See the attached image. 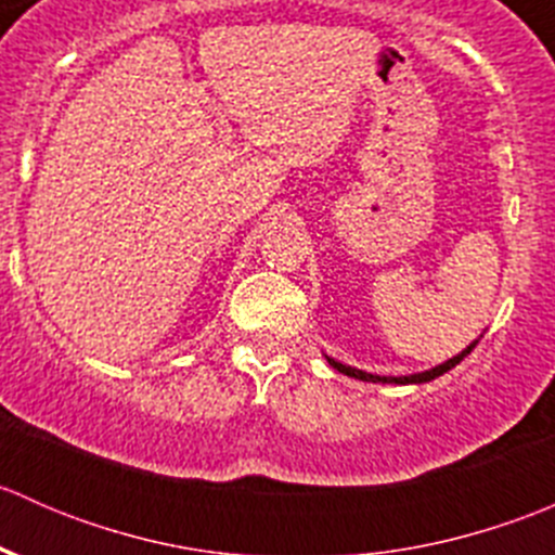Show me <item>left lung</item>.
Returning <instances> with one entry per match:
<instances>
[{
    "instance_id": "obj_1",
    "label": "left lung",
    "mask_w": 555,
    "mask_h": 555,
    "mask_svg": "<svg viewBox=\"0 0 555 555\" xmlns=\"http://www.w3.org/2000/svg\"><path fill=\"white\" fill-rule=\"evenodd\" d=\"M480 338H483V335H480ZM480 338H475L473 344L467 346V349H462V351H459L456 357H451V360L440 362V365L429 367V371H422V373H411V376H378V373H367V371H360V367L344 365V362L333 360V357H327V354H324V360H327L330 365L335 367V371H338V373H344V376H349V378H357V382H373V384H427V382H433V378H438V376H443V373H449L451 367H456L459 362H462L464 357H467L469 351L475 349V344H478Z\"/></svg>"
}]
</instances>
